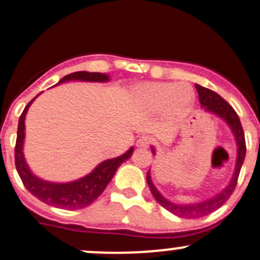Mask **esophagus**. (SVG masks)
Instances as JSON below:
<instances>
[{"label":"esophagus","mask_w":260,"mask_h":260,"mask_svg":"<svg viewBox=\"0 0 260 260\" xmlns=\"http://www.w3.org/2000/svg\"><path fill=\"white\" fill-rule=\"evenodd\" d=\"M149 143H151L149 138L147 137V136H142V137L137 141V147L138 148H147V147L149 146Z\"/></svg>","instance_id":"esophagus-1"}]
</instances>
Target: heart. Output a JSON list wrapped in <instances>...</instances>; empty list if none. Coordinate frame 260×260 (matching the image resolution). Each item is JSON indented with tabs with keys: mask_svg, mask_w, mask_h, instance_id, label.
<instances>
[{
	"mask_svg": "<svg viewBox=\"0 0 260 260\" xmlns=\"http://www.w3.org/2000/svg\"><path fill=\"white\" fill-rule=\"evenodd\" d=\"M137 106L148 113L164 111L169 119L177 120L191 112L195 94L186 84L152 81L138 85L133 91Z\"/></svg>",
	"mask_w": 260,
	"mask_h": 260,
	"instance_id": "heart-1",
	"label": "heart"
}]
</instances>
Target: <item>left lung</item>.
Wrapping results in <instances>:
<instances>
[{
    "label": "left lung",
    "instance_id": "obj_1",
    "mask_svg": "<svg viewBox=\"0 0 260 260\" xmlns=\"http://www.w3.org/2000/svg\"><path fill=\"white\" fill-rule=\"evenodd\" d=\"M195 88L198 90L199 94V102H200L201 107L205 109L206 112H210V113L216 114L217 117H220L221 119H224L228 123V125L232 129L233 135H234L235 141H237L238 146V154H237V164H235V171L233 175L232 180H230L229 185L224 188L220 193H217L214 198L208 199L205 201H201L198 204H190V205H177V204L171 203L167 199H165L164 196L159 193V191L154 187L153 182L151 180V174L149 171L147 172V183L149 186V190H151L152 195L156 199L157 203L161 206H164L165 209H167L169 211H171L172 214L177 215L180 217H188V219H195V217H201L205 216V215L210 214V212L215 211L216 209H219L220 206L224 205L228 201V199L232 196V193L234 192L235 186H237L238 177H239L240 169L243 166L244 158H245V152H246V146H245V137H244V131L242 127V123H240L239 117H238L237 112L233 109V107L225 101L224 98L219 95L215 91L210 90L208 88H204V86L195 84ZM152 153L156 154L154 151V147H151Z\"/></svg>",
    "mask_w": 260,
    "mask_h": 260
}]
</instances>
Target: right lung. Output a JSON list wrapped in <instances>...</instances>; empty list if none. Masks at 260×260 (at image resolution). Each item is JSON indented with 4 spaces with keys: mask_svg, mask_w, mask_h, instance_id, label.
<instances>
[{
    "mask_svg": "<svg viewBox=\"0 0 260 260\" xmlns=\"http://www.w3.org/2000/svg\"><path fill=\"white\" fill-rule=\"evenodd\" d=\"M69 80L102 81L103 83V81H108L109 77L107 74H102V73L75 72L72 73V74L65 75L57 84ZM35 98H38V95ZM35 98L25 107L22 114L20 115V119H18L16 147H15V165H16L18 175H20L25 187L35 198H38L39 200L48 204V205L60 209H69V210L86 208L102 195L107 185L113 179L118 167L125 159L132 156L133 147H131L122 156L103 161L90 174L81 177L79 180L72 181V182L57 183L39 179L28 169L22 152L23 140H25V117L28 111V107L35 101Z\"/></svg>",
    "mask_w": 260,
    "mask_h": 260,
    "instance_id": "right-lung-1",
    "label": "right lung"
}]
</instances>
